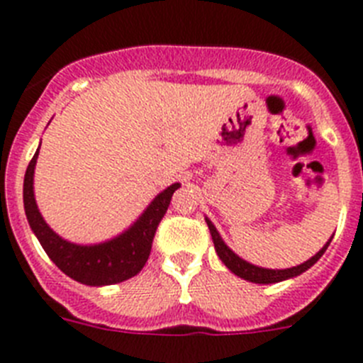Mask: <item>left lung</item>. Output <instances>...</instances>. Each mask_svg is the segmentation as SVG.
Here are the masks:
<instances>
[{
	"label": "left lung",
	"instance_id": "left-lung-1",
	"mask_svg": "<svg viewBox=\"0 0 363 363\" xmlns=\"http://www.w3.org/2000/svg\"><path fill=\"white\" fill-rule=\"evenodd\" d=\"M205 221H207V225H209V230H211V236H213V242H214V249H216L218 256H220V259L223 262V264L227 265V269H230V271L236 274V277L243 278V280L247 281H255V284H278V281H284V280H289V278H294L298 277V274H301V272H306L307 269L313 267L316 262H318L320 258H322V255L325 252V249L329 247V243H331V240L325 243V245L320 249L316 255L313 256L311 259H307V262H303V264L296 265V267H291V269H264V267H256V265L249 264V262H245V259L240 258L238 255H234L233 251H230L229 247L225 245V242L221 240V236L218 234L216 227L213 225V221L207 220L205 218Z\"/></svg>",
	"mask_w": 363,
	"mask_h": 363
}]
</instances>
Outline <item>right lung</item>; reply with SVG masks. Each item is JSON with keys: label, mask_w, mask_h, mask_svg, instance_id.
I'll list each match as a JSON object with an SVG mask.
<instances>
[{"label": "right lung", "mask_w": 363, "mask_h": 363, "mask_svg": "<svg viewBox=\"0 0 363 363\" xmlns=\"http://www.w3.org/2000/svg\"><path fill=\"white\" fill-rule=\"evenodd\" d=\"M38 150L25 172L23 205L28 225L32 233L38 236L49 258L67 277L85 285H112L136 277L149 259L154 234L162 218L165 216L172 194L179 187V184H172L171 187L160 192L158 196L150 201L145 213L134 221V225H130L116 238L98 243V245H76V243L60 238L45 223L38 211L34 187H32Z\"/></svg>", "instance_id": "right-lung-1"}]
</instances>
